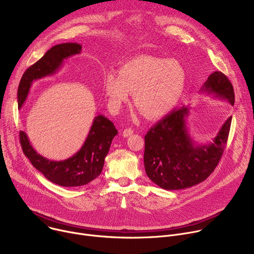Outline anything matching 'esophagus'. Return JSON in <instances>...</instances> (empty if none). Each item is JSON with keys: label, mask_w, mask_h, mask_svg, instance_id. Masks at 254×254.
Here are the masks:
<instances>
[{"label": "esophagus", "mask_w": 254, "mask_h": 254, "mask_svg": "<svg viewBox=\"0 0 254 254\" xmlns=\"http://www.w3.org/2000/svg\"><path fill=\"white\" fill-rule=\"evenodd\" d=\"M132 133H133V129H131V128H129V127L126 128V129L123 131V135H124L125 137H127V136L131 135Z\"/></svg>", "instance_id": "obj_1"}]
</instances>
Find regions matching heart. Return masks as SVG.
Returning a JSON list of instances; mask_svg holds the SVG:
<instances>
[{
    "mask_svg": "<svg viewBox=\"0 0 254 254\" xmlns=\"http://www.w3.org/2000/svg\"><path fill=\"white\" fill-rule=\"evenodd\" d=\"M186 82L187 72L179 60L139 55L125 62L120 73L106 72L103 89L111 112L119 113L131 92L135 106L144 116L159 119L172 111Z\"/></svg>",
    "mask_w": 254,
    "mask_h": 254,
    "instance_id": "heart-1",
    "label": "heart"
}]
</instances>
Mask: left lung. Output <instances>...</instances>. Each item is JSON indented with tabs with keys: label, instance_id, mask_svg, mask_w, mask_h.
<instances>
[{
	"label": "left lung",
	"instance_id": "1",
	"mask_svg": "<svg viewBox=\"0 0 254 254\" xmlns=\"http://www.w3.org/2000/svg\"><path fill=\"white\" fill-rule=\"evenodd\" d=\"M201 92L234 104L233 86L220 71L208 77ZM189 114L185 105L174 110L144 135V169L153 182L165 190L186 189L203 182L218 165L226 146L231 117L212 142L198 144L186 125Z\"/></svg>",
	"mask_w": 254,
	"mask_h": 254
}]
</instances>
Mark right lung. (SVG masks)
Returning <instances> with one entry per match:
<instances>
[{"label":"right lung","instance_id":"1","mask_svg":"<svg viewBox=\"0 0 254 254\" xmlns=\"http://www.w3.org/2000/svg\"><path fill=\"white\" fill-rule=\"evenodd\" d=\"M82 46L77 43H63L53 46L35 64L30 66L21 78L18 87V106H23L33 81L55 74L64 59L79 54ZM118 134L115 125L102 115L94 118L88 135L81 149L63 161H51L34 150L25 131H20V141L25 156L32 165L52 183L63 187H79L97 178L103 168L104 159L111 143Z\"/></svg>","mask_w":254,"mask_h":254}]
</instances>
